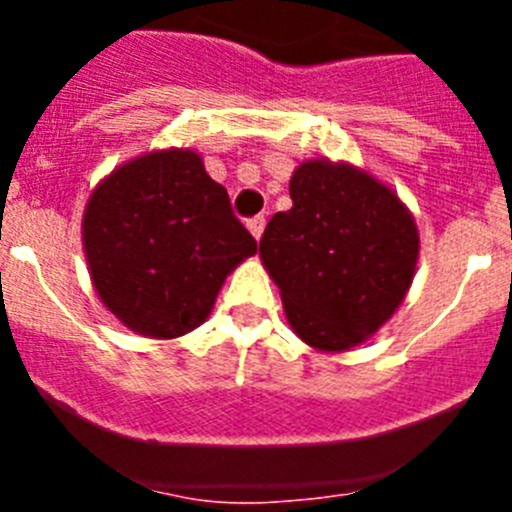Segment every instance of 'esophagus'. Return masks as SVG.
<instances>
[{
    "label": "esophagus",
    "mask_w": 512,
    "mask_h": 512,
    "mask_svg": "<svg viewBox=\"0 0 512 512\" xmlns=\"http://www.w3.org/2000/svg\"><path fill=\"white\" fill-rule=\"evenodd\" d=\"M264 228H266V217L264 215H256V217H251V220H248V230H251L256 241H259L261 235H264Z\"/></svg>",
    "instance_id": "esophagus-1"
}]
</instances>
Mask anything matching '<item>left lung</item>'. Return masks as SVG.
Wrapping results in <instances>:
<instances>
[{"label":"left lung","instance_id":"obj_1","mask_svg":"<svg viewBox=\"0 0 512 512\" xmlns=\"http://www.w3.org/2000/svg\"><path fill=\"white\" fill-rule=\"evenodd\" d=\"M259 253L287 320L320 351H346L387 323L408 292L418 228L397 194L348 164L305 161Z\"/></svg>","mask_w":512,"mask_h":512}]
</instances>
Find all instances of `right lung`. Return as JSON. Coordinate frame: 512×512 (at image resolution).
Returning <instances> with one entry per match:
<instances>
[{
	"label": "right lung",
	"mask_w": 512,
	"mask_h": 512,
	"mask_svg": "<svg viewBox=\"0 0 512 512\" xmlns=\"http://www.w3.org/2000/svg\"><path fill=\"white\" fill-rule=\"evenodd\" d=\"M84 251L110 312L140 336L174 338L210 315L256 238L192 151H156L107 176L84 210Z\"/></svg>",
	"instance_id": "obj_1"
}]
</instances>
